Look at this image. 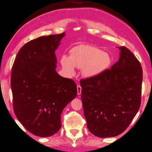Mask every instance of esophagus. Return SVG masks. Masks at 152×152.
<instances>
[{"mask_svg": "<svg viewBox=\"0 0 152 152\" xmlns=\"http://www.w3.org/2000/svg\"><path fill=\"white\" fill-rule=\"evenodd\" d=\"M77 94L78 95H80L81 92H82V87H81V86L77 85Z\"/></svg>", "mask_w": 152, "mask_h": 152, "instance_id": "34e87169", "label": "esophagus"}]
</instances>
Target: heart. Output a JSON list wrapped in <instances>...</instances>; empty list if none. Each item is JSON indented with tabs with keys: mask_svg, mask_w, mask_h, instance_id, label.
Masks as SVG:
<instances>
[{
	"mask_svg": "<svg viewBox=\"0 0 152 152\" xmlns=\"http://www.w3.org/2000/svg\"><path fill=\"white\" fill-rule=\"evenodd\" d=\"M66 71L72 73L74 68H82L86 77H94L102 72L110 66L111 58L107 53L91 45H82L72 48L70 57L63 56L61 60Z\"/></svg>",
	"mask_w": 152,
	"mask_h": 152,
	"instance_id": "obj_1",
	"label": "heart"
}]
</instances>
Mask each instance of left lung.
Masks as SVG:
<instances>
[{"label": "left lung", "mask_w": 152, "mask_h": 152, "mask_svg": "<svg viewBox=\"0 0 152 152\" xmlns=\"http://www.w3.org/2000/svg\"><path fill=\"white\" fill-rule=\"evenodd\" d=\"M119 61L110 69L82 79V102L91 133L99 137L123 133L138 112L141 104L142 68L126 47Z\"/></svg>", "instance_id": "1"}]
</instances>
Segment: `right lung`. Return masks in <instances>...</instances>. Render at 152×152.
Listing matches in <instances>:
<instances>
[{"mask_svg":"<svg viewBox=\"0 0 152 152\" xmlns=\"http://www.w3.org/2000/svg\"><path fill=\"white\" fill-rule=\"evenodd\" d=\"M65 33L31 40L16 56L11 72L13 110L27 131L40 137L61 127L63 110L77 96V85L56 71L55 50Z\"/></svg>","mask_w":152,"mask_h":152,"instance_id":"add662e5","label":"right lung"}]
</instances>
